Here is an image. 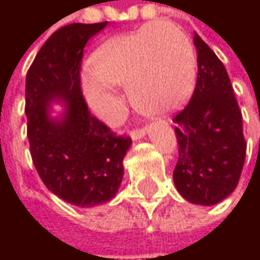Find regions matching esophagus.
Here are the masks:
<instances>
[{"label":"esophagus","mask_w":260,"mask_h":260,"mask_svg":"<svg viewBox=\"0 0 260 260\" xmlns=\"http://www.w3.org/2000/svg\"><path fill=\"white\" fill-rule=\"evenodd\" d=\"M146 134H147V129H137V131H132L131 132V138L134 140V141H137V140H141V138H144L146 137Z\"/></svg>","instance_id":"1"}]
</instances>
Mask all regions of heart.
Returning <instances> with one entry per match:
<instances>
[{
    "label": "heart",
    "mask_w": 260,
    "mask_h": 260,
    "mask_svg": "<svg viewBox=\"0 0 260 260\" xmlns=\"http://www.w3.org/2000/svg\"><path fill=\"white\" fill-rule=\"evenodd\" d=\"M197 57L179 26L156 21L104 42L81 75V93L105 123H116L122 102L114 85H126L134 107L149 116L176 111L191 96Z\"/></svg>",
    "instance_id": "b5f03b06"
}]
</instances>
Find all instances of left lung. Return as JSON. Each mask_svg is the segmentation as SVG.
Segmentation results:
<instances>
[{
    "mask_svg": "<svg viewBox=\"0 0 260 260\" xmlns=\"http://www.w3.org/2000/svg\"><path fill=\"white\" fill-rule=\"evenodd\" d=\"M194 45L197 84L189 104L173 119L179 144L173 181L185 200L212 206L229 197L238 185L245 140L242 116L224 64L197 32Z\"/></svg>",
    "mask_w": 260,
    "mask_h": 260,
    "instance_id": "1",
    "label": "left lung"
}]
</instances>
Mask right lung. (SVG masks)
<instances>
[{
    "instance_id": "obj_1",
    "label": "right lung",
    "mask_w": 260,
    "mask_h": 260,
    "mask_svg": "<svg viewBox=\"0 0 260 260\" xmlns=\"http://www.w3.org/2000/svg\"><path fill=\"white\" fill-rule=\"evenodd\" d=\"M107 24L57 29L37 52L25 79L26 134L34 167L51 192L79 208L116 197L131 147L129 138L116 137L90 114L81 94L82 49Z\"/></svg>"
}]
</instances>
